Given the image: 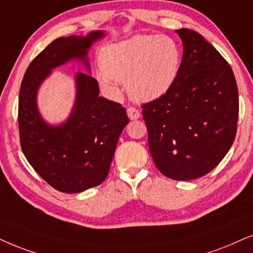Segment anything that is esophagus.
<instances>
[{
	"label": "esophagus",
	"mask_w": 253,
	"mask_h": 253,
	"mask_svg": "<svg viewBox=\"0 0 253 253\" xmlns=\"http://www.w3.org/2000/svg\"><path fill=\"white\" fill-rule=\"evenodd\" d=\"M127 114H128V117H129L130 120L139 119L140 116H141L140 111L137 110V109H135V107H128V109H127Z\"/></svg>",
	"instance_id": "esophagus-1"
}]
</instances>
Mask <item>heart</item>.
<instances>
[{
    "label": "heart",
    "instance_id": "1",
    "mask_svg": "<svg viewBox=\"0 0 253 253\" xmlns=\"http://www.w3.org/2000/svg\"><path fill=\"white\" fill-rule=\"evenodd\" d=\"M181 52L168 36L137 35L104 47L98 80L105 89L119 91L118 83L127 82L129 96L137 102L163 97L176 82Z\"/></svg>",
    "mask_w": 253,
    "mask_h": 253
}]
</instances>
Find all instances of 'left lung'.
Instances as JSON below:
<instances>
[{
    "label": "left lung",
    "mask_w": 253,
    "mask_h": 253,
    "mask_svg": "<svg viewBox=\"0 0 253 253\" xmlns=\"http://www.w3.org/2000/svg\"><path fill=\"white\" fill-rule=\"evenodd\" d=\"M183 42L180 70L166 95L142 105L155 166L174 180L211 172L237 132L238 89L231 67L198 32L176 30Z\"/></svg>",
    "instance_id": "1"
}]
</instances>
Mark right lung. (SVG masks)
<instances>
[{
	"instance_id": "1",
	"label": "right lung",
	"mask_w": 253,
	"mask_h": 253,
	"mask_svg": "<svg viewBox=\"0 0 253 253\" xmlns=\"http://www.w3.org/2000/svg\"><path fill=\"white\" fill-rule=\"evenodd\" d=\"M104 37H61L33 59L21 84L18 127L21 147L36 172L65 193H79L102 184L110 171L119 136L129 123L125 107L99 97L98 82L76 74V99L72 113L59 126L47 124L37 106V93L52 69L80 60L90 72L87 49Z\"/></svg>"
}]
</instances>
